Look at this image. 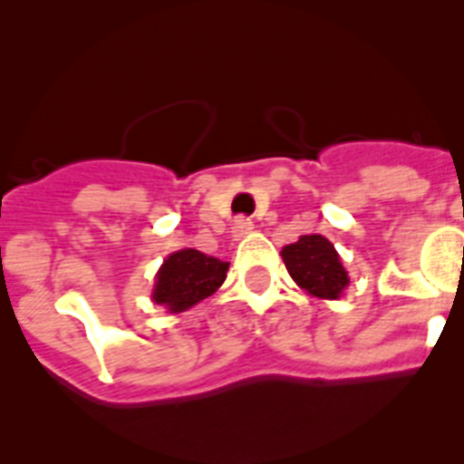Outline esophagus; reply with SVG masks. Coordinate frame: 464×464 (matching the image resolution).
Here are the masks:
<instances>
[{
  "label": "esophagus",
  "instance_id": "obj_1",
  "mask_svg": "<svg viewBox=\"0 0 464 464\" xmlns=\"http://www.w3.org/2000/svg\"><path fill=\"white\" fill-rule=\"evenodd\" d=\"M251 229H253L251 220L241 216V218H237L235 223H232V237H235V239H244L246 235H251Z\"/></svg>",
  "mask_w": 464,
  "mask_h": 464
}]
</instances>
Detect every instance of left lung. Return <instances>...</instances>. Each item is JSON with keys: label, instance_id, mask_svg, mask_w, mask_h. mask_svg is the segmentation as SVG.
<instances>
[{"label": "left lung", "instance_id": "8db88e82", "mask_svg": "<svg viewBox=\"0 0 464 464\" xmlns=\"http://www.w3.org/2000/svg\"><path fill=\"white\" fill-rule=\"evenodd\" d=\"M281 257L295 283L314 297L339 299L348 285V272L325 237H299L295 244L283 246Z\"/></svg>", "mask_w": 464, "mask_h": 464}]
</instances>
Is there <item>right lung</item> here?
I'll list each match as a JSON object with an SVG mask.
<instances>
[{
    "label": "right lung",
    "mask_w": 464,
    "mask_h": 464,
    "mask_svg": "<svg viewBox=\"0 0 464 464\" xmlns=\"http://www.w3.org/2000/svg\"><path fill=\"white\" fill-rule=\"evenodd\" d=\"M227 267L229 262L195 248L171 253L155 276L153 302L167 306L171 314L188 311L220 288Z\"/></svg>",
    "instance_id": "1"
}]
</instances>
